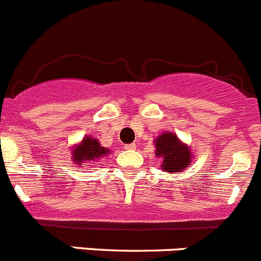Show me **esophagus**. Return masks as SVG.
I'll return each mask as SVG.
<instances>
[{"label":"esophagus","mask_w":261,"mask_h":261,"mask_svg":"<svg viewBox=\"0 0 261 261\" xmlns=\"http://www.w3.org/2000/svg\"><path fill=\"white\" fill-rule=\"evenodd\" d=\"M136 143H128V145H124V149L125 150H136Z\"/></svg>","instance_id":"esophagus-1"}]
</instances>
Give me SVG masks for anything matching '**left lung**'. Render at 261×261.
<instances>
[{"instance_id": "left-lung-1", "label": "left lung", "mask_w": 261, "mask_h": 261, "mask_svg": "<svg viewBox=\"0 0 261 261\" xmlns=\"http://www.w3.org/2000/svg\"><path fill=\"white\" fill-rule=\"evenodd\" d=\"M156 156H163L162 168L166 172H180L190 163V151L186 145L178 141L177 136L164 133L155 141Z\"/></svg>"}]
</instances>
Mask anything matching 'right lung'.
<instances>
[{
	"instance_id": "obj_1",
	"label": "right lung",
	"mask_w": 261,
	"mask_h": 261,
	"mask_svg": "<svg viewBox=\"0 0 261 261\" xmlns=\"http://www.w3.org/2000/svg\"><path fill=\"white\" fill-rule=\"evenodd\" d=\"M109 152V149L102 147L95 138L85 137L83 142L72 151L73 162L79 164L93 162L94 159H99L101 156H105ZM80 166H84V164H80Z\"/></svg>"
}]
</instances>
